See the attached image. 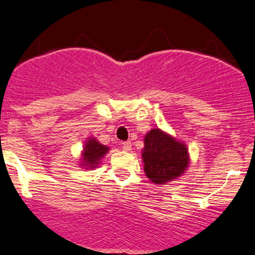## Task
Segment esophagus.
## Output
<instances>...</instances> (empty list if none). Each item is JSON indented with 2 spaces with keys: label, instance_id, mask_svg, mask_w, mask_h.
Masks as SVG:
<instances>
[{
  "label": "esophagus",
  "instance_id": "esophagus-1",
  "mask_svg": "<svg viewBox=\"0 0 255 255\" xmlns=\"http://www.w3.org/2000/svg\"><path fill=\"white\" fill-rule=\"evenodd\" d=\"M122 147H123V149L127 150V151L131 150V142H130V141L123 142V143H122Z\"/></svg>",
  "mask_w": 255,
  "mask_h": 255
}]
</instances>
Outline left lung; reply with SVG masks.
Returning a JSON list of instances; mask_svg holds the SVG:
<instances>
[{"label": "left lung", "mask_w": 255, "mask_h": 255, "mask_svg": "<svg viewBox=\"0 0 255 255\" xmlns=\"http://www.w3.org/2000/svg\"><path fill=\"white\" fill-rule=\"evenodd\" d=\"M144 172L153 183H166L184 173L189 164L188 149L184 143L153 128L144 137L142 153Z\"/></svg>", "instance_id": "left-lung-1"}]
</instances>
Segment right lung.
<instances>
[{"mask_svg": "<svg viewBox=\"0 0 255 255\" xmlns=\"http://www.w3.org/2000/svg\"><path fill=\"white\" fill-rule=\"evenodd\" d=\"M108 151V147L100 144L95 138H90L87 142L84 147V153H83V160H84V165L90 166V167H95L100 162V159L105 155Z\"/></svg>", "mask_w": 255, "mask_h": 255, "instance_id": "obj_1", "label": "right lung"}]
</instances>
